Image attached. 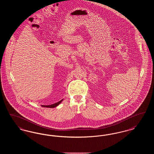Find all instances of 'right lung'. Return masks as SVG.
<instances>
[{"mask_svg": "<svg viewBox=\"0 0 154 154\" xmlns=\"http://www.w3.org/2000/svg\"><path fill=\"white\" fill-rule=\"evenodd\" d=\"M62 100H63V99H62V100H61L60 101H59L58 102L56 103H54V104H51V105H47V106H45V105H42V107H43L54 108V107H55L58 106L59 104L60 103L62 102Z\"/></svg>", "mask_w": 154, "mask_h": 154, "instance_id": "obj_1", "label": "right lung"}]
</instances>
